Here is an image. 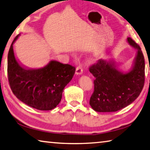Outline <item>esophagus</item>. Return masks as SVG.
Instances as JSON below:
<instances>
[{
	"instance_id": "34e87169",
	"label": "esophagus",
	"mask_w": 150,
	"mask_h": 150,
	"mask_svg": "<svg viewBox=\"0 0 150 150\" xmlns=\"http://www.w3.org/2000/svg\"><path fill=\"white\" fill-rule=\"evenodd\" d=\"M83 68L81 67V66H78V67L76 68L75 70V74L76 75H81L83 73Z\"/></svg>"
}]
</instances>
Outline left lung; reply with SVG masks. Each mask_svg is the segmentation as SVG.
<instances>
[{
    "label": "left lung",
    "instance_id": "1",
    "mask_svg": "<svg viewBox=\"0 0 150 150\" xmlns=\"http://www.w3.org/2000/svg\"><path fill=\"white\" fill-rule=\"evenodd\" d=\"M127 42L136 50L131 69L123 72L113 59H99L89 67L95 77L89 104L100 112H116L134 102L142 92L145 81V62L140 47L131 38Z\"/></svg>",
    "mask_w": 150,
    "mask_h": 150
}]
</instances>
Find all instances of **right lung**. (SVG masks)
Listing matches in <instances>:
<instances>
[{"label":"right lung","mask_w":150,"mask_h":150,"mask_svg":"<svg viewBox=\"0 0 150 150\" xmlns=\"http://www.w3.org/2000/svg\"><path fill=\"white\" fill-rule=\"evenodd\" d=\"M12 42L8 54L7 72L9 84L14 95L20 100L40 110H50L56 107L62 98L64 88L75 74V67L50 61L44 67L27 69L18 62Z\"/></svg>","instance_id":"1"}]
</instances>
